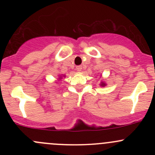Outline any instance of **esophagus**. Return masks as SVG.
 <instances>
[{
	"mask_svg": "<svg viewBox=\"0 0 155 155\" xmlns=\"http://www.w3.org/2000/svg\"><path fill=\"white\" fill-rule=\"evenodd\" d=\"M82 66H77V67H76V70H77V71H79V72H80L81 70H82Z\"/></svg>",
	"mask_w": 155,
	"mask_h": 155,
	"instance_id": "1",
	"label": "esophagus"
}]
</instances>
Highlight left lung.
<instances>
[{"label": "left lung", "instance_id": "obj_1", "mask_svg": "<svg viewBox=\"0 0 155 155\" xmlns=\"http://www.w3.org/2000/svg\"><path fill=\"white\" fill-rule=\"evenodd\" d=\"M101 86H102V87H104V86H106V85H107V84L106 83H104V82H101Z\"/></svg>", "mask_w": 155, "mask_h": 155}]
</instances>
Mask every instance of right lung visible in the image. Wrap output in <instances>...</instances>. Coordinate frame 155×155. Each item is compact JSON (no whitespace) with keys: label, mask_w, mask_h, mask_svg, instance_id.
Listing matches in <instances>:
<instances>
[{"label":"right lung","mask_w":155,"mask_h":155,"mask_svg":"<svg viewBox=\"0 0 155 155\" xmlns=\"http://www.w3.org/2000/svg\"><path fill=\"white\" fill-rule=\"evenodd\" d=\"M61 77H62V76H60V78H59V79H61Z\"/></svg>","instance_id":"1"}]
</instances>
